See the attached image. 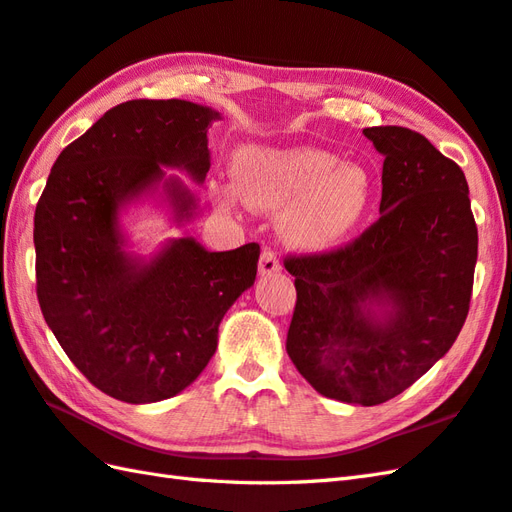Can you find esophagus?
<instances>
[{"label":"esophagus","mask_w":512,"mask_h":512,"mask_svg":"<svg viewBox=\"0 0 512 512\" xmlns=\"http://www.w3.org/2000/svg\"><path fill=\"white\" fill-rule=\"evenodd\" d=\"M280 260L278 256L271 252V249H265L263 254H260V263H258V273L260 278H271V276H278L280 273Z\"/></svg>","instance_id":"esophagus-1"}]
</instances>
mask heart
Instances as JSON below:
<instances>
[{"label":"heart","instance_id":"obj_1","mask_svg":"<svg viewBox=\"0 0 512 512\" xmlns=\"http://www.w3.org/2000/svg\"><path fill=\"white\" fill-rule=\"evenodd\" d=\"M236 193L256 210H282L284 241L302 252H328L356 232L373 202L365 167L341 162L328 149L245 147L234 158V189L213 184L219 204L232 206Z\"/></svg>","mask_w":512,"mask_h":512}]
</instances>
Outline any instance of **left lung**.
<instances>
[{
	"mask_svg": "<svg viewBox=\"0 0 512 512\" xmlns=\"http://www.w3.org/2000/svg\"><path fill=\"white\" fill-rule=\"evenodd\" d=\"M384 156L380 219L328 254L291 256L297 371L330 400L376 406L454 345L469 313L478 228L465 173L426 136L365 128Z\"/></svg>",
	"mask_w": 512,
	"mask_h": 512,
	"instance_id": "left-lung-1",
	"label": "left lung"
}]
</instances>
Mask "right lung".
<instances>
[{"label": "right lung", "mask_w": 512, "mask_h": 512, "mask_svg": "<svg viewBox=\"0 0 512 512\" xmlns=\"http://www.w3.org/2000/svg\"><path fill=\"white\" fill-rule=\"evenodd\" d=\"M217 110L184 99L110 108L62 149L34 213L36 295L60 347L99 391L152 404L184 391L217 350L219 323L256 280L258 243L208 252L193 236L149 258L128 249L121 213L158 193L173 221L197 199Z\"/></svg>", "instance_id": "add662e5"}]
</instances>
